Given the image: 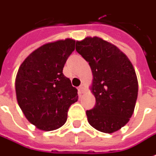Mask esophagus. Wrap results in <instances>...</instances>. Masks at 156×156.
Returning <instances> with one entry per match:
<instances>
[{
  "instance_id": "34e87169",
  "label": "esophagus",
  "mask_w": 156,
  "mask_h": 156,
  "mask_svg": "<svg viewBox=\"0 0 156 156\" xmlns=\"http://www.w3.org/2000/svg\"><path fill=\"white\" fill-rule=\"evenodd\" d=\"M78 90H79V92H80L81 94L83 93V92L85 91V88H84V85H83V84H81V85L78 87Z\"/></svg>"
}]
</instances>
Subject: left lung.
I'll list each match as a JSON object with an SVG mask.
<instances>
[{"instance_id":"8db88e82","label":"left lung","mask_w":156,"mask_h":156,"mask_svg":"<svg viewBox=\"0 0 156 156\" xmlns=\"http://www.w3.org/2000/svg\"><path fill=\"white\" fill-rule=\"evenodd\" d=\"M76 51L89 62L93 73L91 90L96 103L87 111L89 123L105 133L128 122L138 97V79L127 55L114 44L98 37L77 41Z\"/></svg>"}]
</instances>
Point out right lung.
Here are the masks:
<instances>
[{
    "mask_svg": "<svg viewBox=\"0 0 156 156\" xmlns=\"http://www.w3.org/2000/svg\"><path fill=\"white\" fill-rule=\"evenodd\" d=\"M75 40L45 44L23 61L16 77L17 103L29 122L44 131L61 127L71 105L78 101V89L63 74Z\"/></svg>",
    "mask_w": 156,
    "mask_h": 156,
    "instance_id": "right-lung-1",
    "label": "right lung"
}]
</instances>
